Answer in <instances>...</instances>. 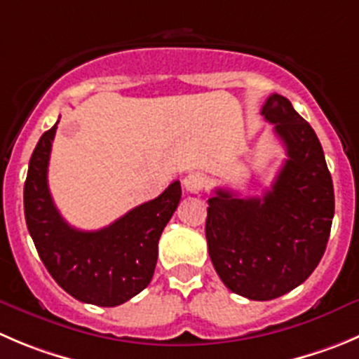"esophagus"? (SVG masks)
<instances>
[{
	"instance_id": "1",
	"label": "esophagus",
	"mask_w": 359,
	"mask_h": 359,
	"mask_svg": "<svg viewBox=\"0 0 359 359\" xmlns=\"http://www.w3.org/2000/svg\"><path fill=\"white\" fill-rule=\"evenodd\" d=\"M206 185H208L206 176L201 172H190L189 176H185V180H183V187H185L187 192L190 194H199Z\"/></svg>"
}]
</instances>
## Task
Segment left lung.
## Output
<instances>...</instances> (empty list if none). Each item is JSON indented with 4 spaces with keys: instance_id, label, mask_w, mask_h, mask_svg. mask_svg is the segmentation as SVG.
Here are the masks:
<instances>
[{
    "instance_id": "left-lung-1",
    "label": "left lung",
    "mask_w": 359,
    "mask_h": 359,
    "mask_svg": "<svg viewBox=\"0 0 359 359\" xmlns=\"http://www.w3.org/2000/svg\"><path fill=\"white\" fill-rule=\"evenodd\" d=\"M261 114L275 125L287 160L262 197L215 190L208 199L206 240L225 287L268 302L298 287L317 268L330 238L335 194L323 146L291 102L269 95Z\"/></svg>"
}]
</instances>
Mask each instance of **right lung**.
Returning <instances> with one entry per match:
<instances>
[{"label":"right lung","mask_w":359,"mask_h":359,"mask_svg":"<svg viewBox=\"0 0 359 359\" xmlns=\"http://www.w3.org/2000/svg\"><path fill=\"white\" fill-rule=\"evenodd\" d=\"M57 123L40 137L24 183V217L36 252L63 291L83 303L118 306L148 287L163 227L182 199L174 182L156 199L98 231H79L60 215L47 185Z\"/></svg>","instance_id":"add662e5"}]
</instances>
